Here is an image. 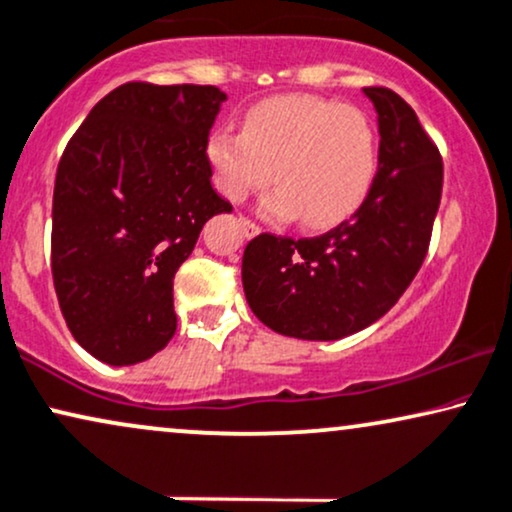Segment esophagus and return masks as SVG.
<instances>
[{"label": "esophagus", "mask_w": 512, "mask_h": 512, "mask_svg": "<svg viewBox=\"0 0 512 512\" xmlns=\"http://www.w3.org/2000/svg\"><path fill=\"white\" fill-rule=\"evenodd\" d=\"M238 224H241V229H243V234L248 236V238H252V236H257L260 234V226H257L255 222H252L250 217H245V215H241L238 217Z\"/></svg>", "instance_id": "34e87169"}]
</instances>
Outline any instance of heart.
<instances>
[{
	"mask_svg": "<svg viewBox=\"0 0 512 512\" xmlns=\"http://www.w3.org/2000/svg\"><path fill=\"white\" fill-rule=\"evenodd\" d=\"M208 163L224 198L241 203L274 181L267 208L304 229L340 224L364 203L378 165L373 122L321 96H276L245 113L243 132L210 134Z\"/></svg>",
	"mask_w": 512,
	"mask_h": 512,
	"instance_id": "obj_1",
	"label": "heart"
}]
</instances>
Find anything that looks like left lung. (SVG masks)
I'll use <instances>...</instances> for the list:
<instances>
[{"label":"left lung","instance_id":"obj_1","mask_svg":"<svg viewBox=\"0 0 512 512\" xmlns=\"http://www.w3.org/2000/svg\"><path fill=\"white\" fill-rule=\"evenodd\" d=\"M378 111V172L352 219L321 236L260 234L245 245L243 288L271 331L338 340L390 312L428 255L442 200V153L397 92L366 87Z\"/></svg>","mask_w":512,"mask_h":512}]
</instances>
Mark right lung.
Masks as SVG:
<instances>
[{"label": "right lung", "instance_id": "add662e5", "mask_svg": "<svg viewBox=\"0 0 512 512\" xmlns=\"http://www.w3.org/2000/svg\"><path fill=\"white\" fill-rule=\"evenodd\" d=\"M212 84L125 82L89 111L58 160L51 276L70 333L132 366L177 331L172 283L200 229L231 203L212 189Z\"/></svg>", "mask_w": 512, "mask_h": 512}]
</instances>
